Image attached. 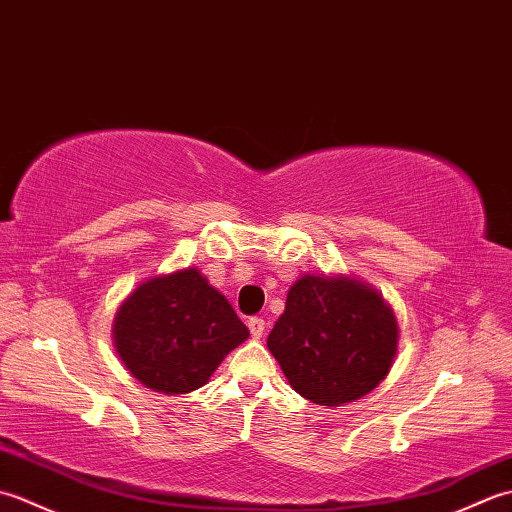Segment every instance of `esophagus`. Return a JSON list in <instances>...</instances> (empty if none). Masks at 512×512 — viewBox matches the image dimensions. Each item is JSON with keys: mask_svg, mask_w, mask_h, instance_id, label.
<instances>
[{"mask_svg": "<svg viewBox=\"0 0 512 512\" xmlns=\"http://www.w3.org/2000/svg\"><path fill=\"white\" fill-rule=\"evenodd\" d=\"M248 330H250V334L255 336V339H259V336H262L264 330H266V321L259 319V317L248 319Z\"/></svg>", "mask_w": 512, "mask_h": 512, "instance_id": "obj_1", "label": "esophagus"}]
</instances>
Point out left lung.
Returning a JSON list of instances; mask_svg holds the SVG:
<instances>
[{
  "label": "left lung",
  "instance_id": "left-lung-1",
  "mask_svg": "<svg viewBox=\"0 0 512 512\" xmlns=\"http://www.w3.org/2000/svg\"><path fill=\"white\" fill-rule=\"evenodd\" d=\"M398 319L383 295L352 275H303L268 334L290 387L341 407L376 389L398 354Z\"/></svg>",
  "mask_w": 512,
  "mask_h": 512
}]
</instances>
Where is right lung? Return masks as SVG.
<instances>
[{"instance_id":"right-lung-1","label":"right lung","mask_w":512,"mask_h":512,"mask_svg":"<svg viewBox=\"0 0 512 512\" xmlns=\"http://www.w3.org/2000/svg\"><path fill=\"white\" fill-rule=\"evenodd\" d=\"M112 339L140 385L176 396L209 383L248 328L191 266L140 281L114 314Z\"/></svg>"}]
</instances>
